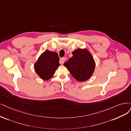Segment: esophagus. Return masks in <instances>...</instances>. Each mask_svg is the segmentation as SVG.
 <instances>
[{
  "instance_id": "1",
  "label": "esophagus",
  "mask_w": 131,
  "mask_h": 131,
  "mask_svg": "<svg viewBox=\"0 0 131 131\" xmlns=\"http://www.w3.org/2000/svg\"><path fill=\"white\" fill-rule=\"evenodd\" d=\"M65 61V58H61V59H60V64H61V65L64 64Z\"/></svg>"
}]
</instances>
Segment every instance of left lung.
<instances>
[{"label": "left lung", "instance_id": "8db88e82", "mask_svg": "<svg viewBox=\"0 0 131 131\" xmlns=\"http://www.w3.org/2000/svg\"><path fill=\"white\" fill-rule=\"evenodd\" d=\"M72 53L73 56L64 63V66L77 81L88 80L95 70V62L92 55L87 48H78Z\"/></svg>", "mask_w": 131, "mask_h": 131}]
</instances>
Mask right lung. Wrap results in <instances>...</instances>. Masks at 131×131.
Listing matches in <instances>:
<instances>
[{
  "label": "right lung",
  "instance_id": "obj_1",
  "mask_svg": "<svg viewBox=\"0 0 131 131\" xmlns=\"http://www.w3.org/2000/svg\"><path fill=\"white\" fill-rule=\"evenodd\" d=\"M57 53L46 50L39 57L34 67L36 73L43 80H48L54 74L60 66Z\"/></svg>",
  "mask_w": 131,
  "mask_h": 131
}]
</instances>
